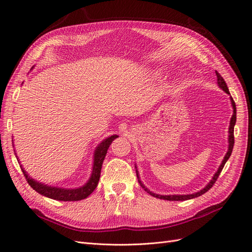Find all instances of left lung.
I'll list each match as a JSON object with an SVG mask.
<instances>
[{"label":"left lung","instance_id":"8db88e82","mask_svg":"<svg viewBox=\"0 0 252 252\" xmlns=\"http://www.w3.org/2000/svg\"><path fill=\"white\" fill-rule=\"evenodd\" d=\"M216 74H217V77H218V82H217V83H218V86H219L220 89H222L223 91H225L226 94H229V89H228V87H227V85H226V82L224 81V79H223L222 77H220V74L218 71H216ZM230 102H231V106H232V109H233V113H232V117H231V119H230L229 130H228V133H229V134H228V150H227V152H226V155H225V157H224V158H223L222 163H220V165L219 166L218 171H217L215 174H213V177H212V179L210 180V182L208 183V184L206 185L203 189H201L200 191H196V192H194V193H190V194H168V195L157 194V193H155V192L150 191V190L143 184L142 181L140 180V174H139V171H138V167H136V165H135L136 177H138L140 185L145 189V191H147V192H148L150 195H152V196L158 197V199H163V200H167V201H186V200H191V199H194V197L200 196V195L204 194L205 192L208 191V190L213 186V184H215L216 181L218 180L220 171H222V169L224 168V165H225L226 162L228 161V158H230L231 152H232V148H233V144H234L233 129H234V125H235V122H236V107H235V103H234V101H233V98H232L231 96H230Z\"/></svg>","mask_w":252,"mask_h":252}]
</instances>
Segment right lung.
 I'll list each match as a JSON object with an SVG mask.
<instances>
[{
    "instance_id": "add662e5",
    "label": "right lung",
    "mask_w": 252,
    "mask_h": 252,
    "mask_svg": "<svg viewBox=\"0 0 252 252\" xmlns=\"http://www.w3.org/2000/svg\"><path fill=\"white\" fill-rule=\"evenodd\" d=\"M117 138H119L118 134L110 135V136H108V138L104 139L95 147V150L94 152L93 171H91L90 178L85 183V184L81 187H78V188H63V187H56V186L47 185V184H45V183H42V182H39V181L32 179L25 171V169L23 168L22 165H21V169H22L23 173H24V177L26 178L28 184L40 194L46 196V197H49V199H52V200H57V201H64V202L81 201V200L86 199V197L93 193L94 190L96 188L98 180H100L102 165H103L104 158L106 157V154H107V150L110 146V144L112 143V141ZM12 146H13V144H12ZM14 155H16L18 162L20 163L16 150H14Z\"/></svg>"
}]
</instances>
